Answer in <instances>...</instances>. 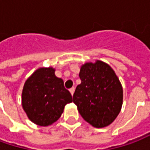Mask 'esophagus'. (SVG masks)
<instances>
[{"mask_svg":"<svg viewBox=\"0 0 150 150\" xmlns=\"http://www.w3.org/2000/svg\"><path fill=\"white\" fill-rule=\"evenodd\" d=\"M69 91H70V92H71V94L73 96L74 92H75V88H74V87H72L71 88H70V89H69Z\"/></svg>","mask_w":150,"mask_h":150,"instance_id":"obj_1","label":"esophagus"}]
</instances>
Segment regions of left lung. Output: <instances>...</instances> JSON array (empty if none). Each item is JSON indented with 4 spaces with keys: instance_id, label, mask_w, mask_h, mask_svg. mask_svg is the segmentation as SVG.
I'll return each mask as SVG.
<instances>
[{
    "instance_id": "obj_1",
    "label": "left lung",
    "mask_w": 150,
    "mask_h": 150,
    "mask_svg": "<svg viewBox=\"0 0 150 150\" xmlns=\"http://www.w3.org/2000/svg\"><path fill=\"white\" fill-rule=\"evenodd\" d=\"M73 102L82 117L96 128L109 125L123 103L122 86L116 73L107 63L96 61L82 66Z\"/></svg>"
}]
</instances>
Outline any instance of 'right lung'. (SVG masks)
Segmentation results:
<instances>
[{
    "mask_svg": "<svg viewBox=\"0 0 150 150\" xmlns=\"http://www.w3.org/2000/svg\"><path fill=\"white\" fill-rule=\"evenodd\" d=\"M22 107L32 122L48 126L58 120L72 96L62 79L56 77L54 69H38L25 81L21 95Z\"/></svg>",
    "mask_w": 150,
    "mask_h": 150,
    "instance_id": "1",
    "label": "right lung"
}]
</instances>
